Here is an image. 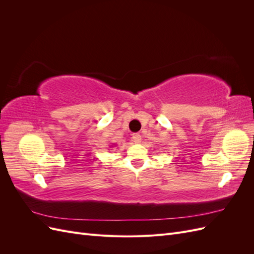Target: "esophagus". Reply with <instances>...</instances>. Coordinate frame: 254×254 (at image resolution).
I'll list each match as a JSON object with an SVG mask.
<instances>
[{"label": "esophagus", "mask_w": 254, "mask_h": 254, "mask_svg": "<svg viewBox=\"0 0 254 254\" xmlns=\"http://www.w3.org/2000/svg\"><path fill=\"white\" fill-rule=\"evenodd\" d=\"M141 134H139V133H133L132 134V141L135 143V144H139L140 142H141Z\"/></svg>", "instance_id": "34e87169"}]
</instances>
